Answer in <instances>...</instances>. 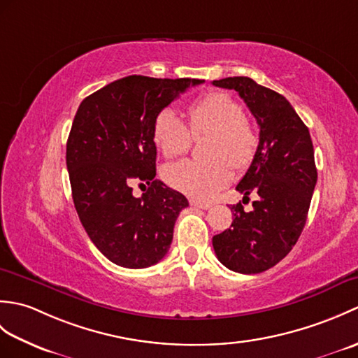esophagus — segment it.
<instances>
[{"instance_id":"esophagus-1","label":"esophagus","mask_w":358,"mask_h":358,"mask_svg":"<svg viewBox=\"0 0 358 358\" xmlns=\"http://www.w3.org/2000/svg\"><path fill=\"white\" fill-rule=\"evenodd\" d=\"M191 206H192V208H196V209H209V208H210V203L191 200Z\"/></svg>"}]
</instances>
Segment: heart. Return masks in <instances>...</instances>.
<instances>
[{
  "mask_svg": "<svg viewBox=\"0 0 358 358\" xmlns=\"http://www.w3.org/2000/svg\"><path fill=\"white\" fill-rule=\"evenodd\" d=\"M186 115L187 126L172 110L159 112L152 127V138L166 158H173L191 148L192 136L208 135L203 144V155L208 158L183 159L163 171L166 183L173 189L208 200L229 183L232 167L241 171L252 163L258 134L243 117L241 106L224 92H209L199 98L187 106Z\"/></svg>",
  "mask_w": 358,
  "mask_h": 358,
  "instance_id": "b5f03b06",
  "label": "heart"
}]
</instances>
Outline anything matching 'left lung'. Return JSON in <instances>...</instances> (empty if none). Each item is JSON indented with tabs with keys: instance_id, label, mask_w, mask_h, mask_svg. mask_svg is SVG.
<instances>
[{
	"instance_id": "8db88e82",
	"label": "left lung",
	"mask_w": 358,
	"mask_h": 358,
	"mask_svg": "<svg viewBox=\"0 0 358 358\" xmlns=\"http://www.w3.org/2000/svg\"><path fill=\"white\" fill-rule=\"evenodd\" d=\"M237 90L260 126L257 154L237 185L243 200L255 194L252 210L234 204L229 229L214 235L217 258L227 269L258 273L291 252L306 224L317 183L314 146L309 129L283 95L248 77L212 81Z\"/></svg>"
}]
</instances>
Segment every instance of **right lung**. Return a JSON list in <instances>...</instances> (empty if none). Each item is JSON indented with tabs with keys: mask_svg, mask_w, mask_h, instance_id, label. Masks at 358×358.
Segmentation results:
<instances>
[{
	"mask_svg": "<svg viewBox=\"0 0 358 358\" xmlns=\"http://www.w3.org/2000/svg\"><path fill=\"white\" fill-rule=\"evenodd\" d=\"M195 78L131 75L81 101L67 138L66 164L80 222L100 252L129 269L148 268L167 254L187 199L155 180V117ZM150 187L140 199L131 185Z\"/></svg>",
	"mask_w": 358,
	"mask_h": 358,
	"instance_id": "obj_1",
	"label": "right lung"
}]
</instances>
